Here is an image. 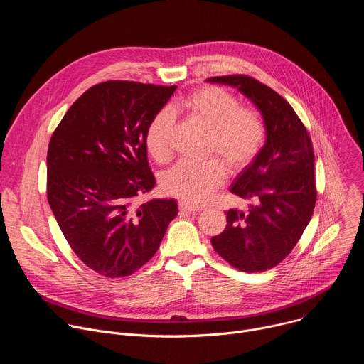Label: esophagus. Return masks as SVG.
I'll list each match as a JSON object with an SVG mask.
<instances>
[{
  "label": "esophagus",
  "instance_id": "1",
  "mask_svg": "<svg viewBox=\"0 0 364 364\" xmlns=\"http://www.w3.org/2000/svg\"><path fill=\"white\" fill-rule=\"evenodd\" d=\"M178 207H180V210L184 212V213H197V212L200 210L198 207L190 205V204H187V203H184V201H181V203L178 204Z\"/></svg>",
  "mask_w": 364,
  "mask_h": 364
}]
</instances>
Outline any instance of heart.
Segmentation results:
<instances>
[{"label":"heart","mask_w":364,"mask_h":364,"mask_svg":"<svg viewBox=\"0 0 364 364\" xmlns=\"http://www.w3.org/2000/svg\"><path fill=\"white\" fill-rule=\"evenodd\" d=\"M184 111L210 129L209 152L219 159L204 161H180L161 178L164 191L188 204L209 200L226 180L228 167L232 171L246 168L261 152L265 142V124L252 109L242 108L240 102L228 90L218 86H204L173 107ZM174 115L161 109L155 115L145 132V146L159 163L171 159V131Z\"/></svg>","instance_id":"heart-1"}]
</instances>
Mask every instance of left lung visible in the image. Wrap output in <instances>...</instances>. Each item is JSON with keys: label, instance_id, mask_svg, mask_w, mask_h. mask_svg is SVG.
Returning a JSON list of instances; mask_svg holds the SVG:
<instances>
[{"label": "left lung", "instance_id": "1", "mask_svg": "<svg viewBox=\"0 0 364 364\" xmlns=\"http://www.w3.org/2000/svg\"><path fill=\"white\" fill-rule=\"evenodd\" d=\"M205 82L236 87L261 112L267 129L261 152L230 187L233 194L252 200L249 210L226 212L228 225L212 245L239 271H268L288 256L313 216V144L292 107L267 85L243 75Z\"/></svg>", "mask_w": 364, "mask_h": 364}]
</instances>
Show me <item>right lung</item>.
I'll use <instances>...</instances> for the list:
<instances>
[{
  "instance_id": "1",
  "label": "right lung",
  "mask_w": 364,
  "mask_h": 364,
  "mask_svg": "<svg viewBox=\"0 0 364 364\" xmlns=\"http://www.w3.org/2000/svg\"><path fill=\"white\" fill-rule=\"evenodd\" d=\"M177 86L109 80L87 89L51 135L47 200L62 233L95 272L128 277L159 250L174 198L134 200L155 187L145 132Z\"/></svg>"
}]
</instances>
